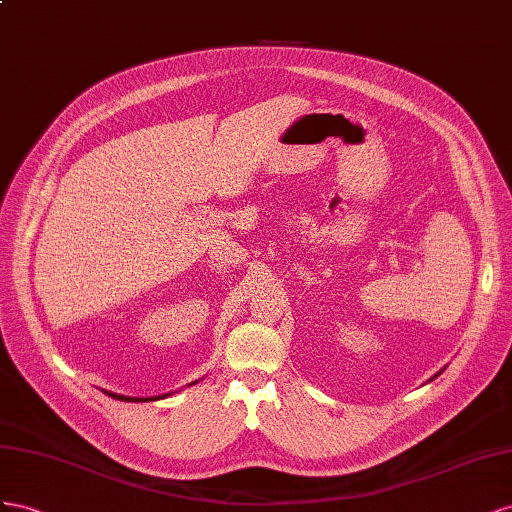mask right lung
Masks as SVG:
<instances>
[{"label":"right lung","instance_id":"obj_1","mask_svg":"<svg viewBox=\"0 0 512 512\" xmlns=\"http://www.w3.org/2000/svg\"><path fill=\"white\" fill-rule=\"evenodd\" d=\"M197 384V382H195ZM109 397L113 399H120V401H135V403H145V401H158L163 397H169V394H163V397H124V394H115V392H107Z\"/></svg>","mask_w":512,"mask_h":512}]
</instances>
